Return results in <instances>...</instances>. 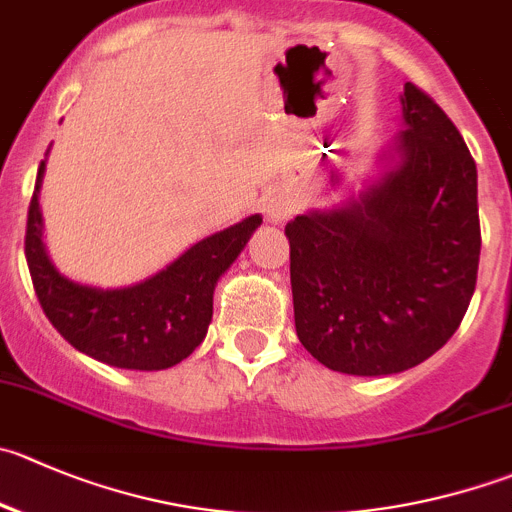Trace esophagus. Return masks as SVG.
<instances>
[{"instance_id":"obj_1","label":"esophagus","mask_w":512,"mask_h":512,"mask_svg":"<svg viewBox=\"0 0 512 512\" xmlns=\"http://www.w3.org/2000/svg\"><path fill=\"white\" fill-rule=\"evenodd\" d=\"M294 211V201L286 191H271L269 196L264 198V213L271 223H281L291 216Z\"/></svg>"}]
</instances>
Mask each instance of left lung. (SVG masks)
Wrapping results in <instances>:
<instances>
[{
  "label": "left lung",
  "instance_id": "8db88e82",
  "mask_svg": "<svg viewBox=\"0 0 512 512\" xmlns=\"http://www.w3.org/2000/svg\"><path fill=\"white\" fill-rule=\"evenodd\" d=\"M405 130L362 191L286 223L296 337L324 367L387 377L457 332L480 261L478 168L460 130L407 82Z\"/></svg>",
  "mask_w": 512,
  "mask_h": 512
}]
</instances>
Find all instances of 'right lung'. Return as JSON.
I'll use <instances>...</instances> for the list:
<instances>
[{"mask_svg":"<svg viewBox=\"0 0 512 512\" xmlns=\"http://www.w3.org/2000/svg\"><path fill=\"white\" fill-rule=\"evenodd\" d=\"M45 168L47 158L29 203L24 256L47 319L77 352L110 367L158 372L183 362L206 339L218 279L261 226V213L201 238L138 284L100 289L67 279L50 261L40 211Z\"/></svg>","mask_w":512,"mask_h":512,"instance_id":"1","label":"right lung"}]
</instances>
